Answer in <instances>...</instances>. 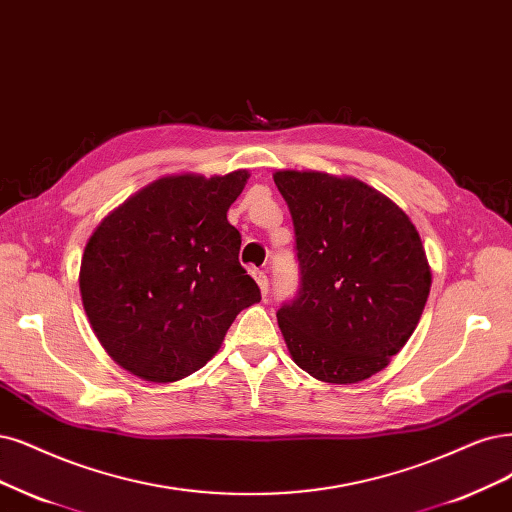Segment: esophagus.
<instances>
[{
	"label": "esophagus",
	"mask_w": 512,
	"mask_h": 512,
	"mask_svg": "<svg viewBox=\"0 0 512 512\" xmlns=\"http://www.w3.org/2000/svg\"><path fill=\"white\" fill-rule=\"evenodd\" d=\"M253 278L257 280V285H259V289H261V295H263V297H268V291H270V282H268V276H266V272L255 270V272H253Z\"/></svg>",
	"instance_id": "34e87169"
}]
</instances>
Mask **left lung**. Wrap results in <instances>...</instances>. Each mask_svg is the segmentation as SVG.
<instances>
[{
	"label": "left lung",
	"mask_w": 512,
	"mask_h": 512,
	"mask_svg": "<svg viewBox=\"0 0 512 512\" xmlns=\"http://www.w3.org/2000/svg\"><path fill=\"white\" fill-rule=\"evenodd\" d=\"M295 225L299 293L278 310L297 367L358 384L388 367L420 323L430 266L420 234L390 198L352 177L278 170Z\"/></svg>",
	"instance_id": "obj_1"
}]
</instances>
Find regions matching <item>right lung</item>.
I'll list each match as a JSON object with an SVG mask.
<instances>
[{
	"label": "right lung",
	"mask_w": 512,
	"mask_h": 512,
	"mask_svg": "<svg viewBox=\"0 0 512 512\" xmlns=\"http://www.w3.org/2000/svg\"><path fill=\"white\" fill-rule=\"evenodd\" d=\"M246 170L145 185L86 242L80 293L101 346L145 382L183 380L211 361L240 310L261 299L240 266L227 208Z\"/></svg>",
	"instance_id": "obj_1"
}]
</instances>
